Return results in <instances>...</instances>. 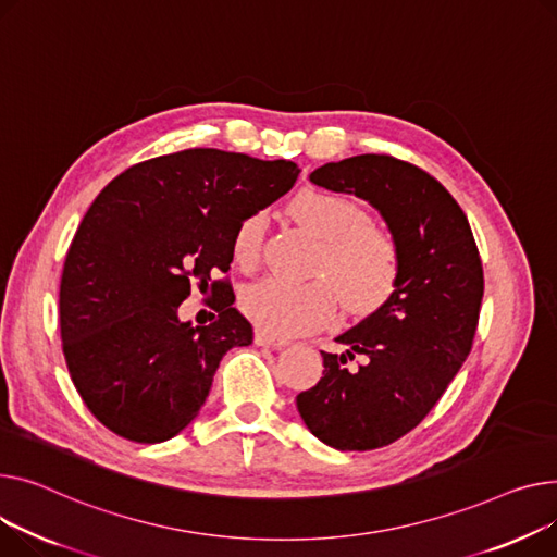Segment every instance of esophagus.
<instances>
[{
	"label": "esophagus",
	"mask_w": 557,
	"mask_h": 557,
	"mask_svg": "<svg viewBox=\"0 0 557 557\" xmlns=\"http://www.w3.org/2000/svg\"><path fill=\"white\" fill-rule=\"evenodd\" d=\"M253 339H256L258 346H270V348H283V346L289 344L287 339H283V337L270 333V331H263V329L256 331V337H253Z\"/></svg>",
	"instance_id": "esophagus-1"
}]
</instances>
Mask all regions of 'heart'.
<instances>
[{"label": "heart", "instance_id": "heart-1", "mask_svg": "<svg viewBox=\"0 0 557 557\" xmlns=\"http://www.w3.org/2000/svg\"><path fill=\"white\" fill-rule=\"evenodd\" d=\"M292 213L323 240L314 268L323 276L312 281L268 276L245 287L240 306L253 323L283 337L304 335L335 317L339 294L352 312H371L391 297L400 274V251L394 236L367 222L362 207L331 190L304 188L292 200ZM265 228L263 211H253L236 224L232 253L238 268H256Z\"/></svg>", "mask_w": 557, "mask_h": 557}]
</instances>
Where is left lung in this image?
Wrapping results in <instances>:
<instances>
[{
  "mask_svg": "<svg viewBox=\"0 0 557 557\" xmlns=\"http://www.w3.org/2000/svg\"><path fill=\"white\" fill-rule=\"evenodd\" d=\"M310 182L367 200L400 251L391 297L335 337L323 377L297 396L306 428L342 451L403 438L432 411L463 367L476 333L483 268L470 222L432 175L388 154H357L310 173ZM355 356L363 364L348 372Z\"/></svg>",
  "mask_w": 557,
  "mask_h": 557,
  "instance_id": "obj_1",
  "label": "left lung"
}]
</instances>
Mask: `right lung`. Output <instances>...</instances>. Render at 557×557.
I'll return each instance as SVG.
<instances>
[{"label":"right lung","instance_id":"1","mask_svg":"<svg viewBox=\"0 0 557 557\" xmlns=\"http://www.w3.org/2000/svg\"><path fill=\"white\" fill-rule=\"evenodd\" d=\"M294 161L190 148L114 177L85 213L64 258L60 337L87 409L135 443L177 436L200 413L220 359L253 342L251 323L215 281L219 321L176 314L198 282L228 272L236 224L299 177Z\"/></svg>","mask_w":557,"mask_h":557}]
</instances>
